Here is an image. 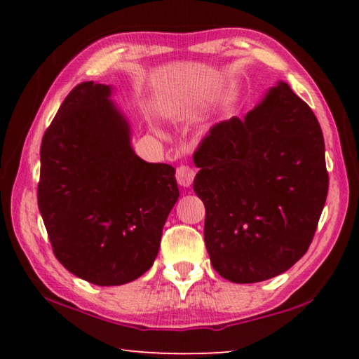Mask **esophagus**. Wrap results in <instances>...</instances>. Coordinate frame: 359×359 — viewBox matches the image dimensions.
Here are the masks:
<instances>
[{
	"instance_id": "34e87169",
	"label": "esophagus",
	"mask_w": 359,
	"mask_h": 359,
	"mask_svg": "<svg viewBox=\"0 0 359 359\" xmlns=\"http://www.w3.org/2000/svg\"><path fill=\"white\" fill-rule=\"evenodd\" d=\"M194 175H196V171L191 166L188 165H182L177 168V172H175V179H177L179 185L182 187H190L193 184Z\"/></svg>"
}]
</instances>
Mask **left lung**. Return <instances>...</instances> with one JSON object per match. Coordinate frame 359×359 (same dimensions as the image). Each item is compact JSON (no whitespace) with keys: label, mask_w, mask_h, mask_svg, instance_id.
I'll return each mask as SVG.
<instances>
[{"label":"left lung","mask_w":359,"mask_h":359,"mask_svg":"<svg viewBox=\"0 0 359 359\" xmlns=\"http://www.w3.org/2000/svg\"><path fill=\"white\" fill-rule=\"evenodd\" d=\"M193 158L204 242L218 274L236 283L263 282L304 257L330 177L318 120L287 83L245 118L212 126Z\"/></svg>","instance_id":"left-lung-1"}]
</instances>
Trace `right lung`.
<instances>
[{
    "label": "right lung",
    "instance_id": "1",
    "mask_svg": "<svg viewBox=\"0 0 359 359\" xmlns=\"http://www.w3.org/2000/svg\"><path fill=\"white\" fill-rule=\"evenodd\" d=\"M93 81L71 90L41 142L38 208L55 258L100 287L147 272L179 198L175 169L133 151L130 128Z\"/></svg>",
    "mask_w": 359,
    "mask_h": 359
}]
</instances>
